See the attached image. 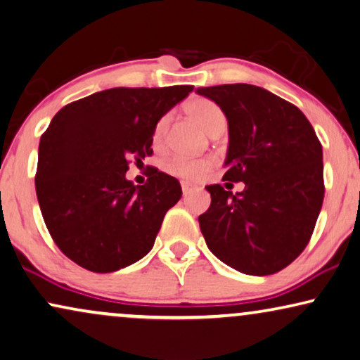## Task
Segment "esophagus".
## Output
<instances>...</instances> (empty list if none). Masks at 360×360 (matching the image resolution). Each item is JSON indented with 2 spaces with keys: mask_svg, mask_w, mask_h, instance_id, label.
<instances>
[{
  "mask_svg": "<svg viewBox=\"0 0 360 360\" xmlns=\"http://www.w3.org/2000/svg\"><path fill=\"white\" fill-rule=\"evenodd\" d=\"M181 187H182V194L184 195H187L192 191V186L189 184V182H181Z\"/></svg>",
  "mask_w": 360,
  "mask_h": 360,
  "instance_id": "esophagus-1",
  "label": "esophagus"
}]
</instances>
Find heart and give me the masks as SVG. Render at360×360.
<instances>
[{"label": "heart", "mask_w": 360, "mask_h": 360, "mask_svg": "<svg viewBox=\"0 0 360 360\" xmlns=\"http://www.w3.org/2000/svg\"><path fill=\"white\" fill-rule=\"evenodd\" d=\"M184 112L199 124L207 134L212 135L217 130L225 127V114L221 108L212 99L207 98H192L184 104ZM169 127V115H163L158 119L153 129V143H163L166 131ZM214 168V160L210 156H199V158H191V156H173L166 163V171L176 178L184 181H199Z\"/></svg>", "instance_id": "obj_1"}]
</instances>
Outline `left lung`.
<instances>
[{
    "mask_svg": "<svg viewBox=\"0 0 360 360\" xmlns=\"http://www.w3.org/2000/svg\"><path fill=\"white\" fill-rule=\"evenodd\" d=\"M197 93L219 104L229 119L224 181L245 182L238 194L220 184L205 187L212 202L199 217L202 235L233 269L276 274L305 250L320 215V140L297 105L259 86L220 84Z\"/></svg>",
    "mask_w": 360,
    "mask_h": 360,
    "instance_id": "8db88e82",
    "label": "left lung"
}]
</instances>
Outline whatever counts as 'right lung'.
Returning <instances> with one entry per match:
<instances>
[{"mask_svg":"<svg viewBox=\"0 0 360 360\" xmlns=\"http://www.w3.org/2000/svg\"><path fill=\"white\" fill-rule=\"evenodd\" d=\"M194 86L112 88L58 110L40 136L35 192L65 256L91 272L141 259L181 199L179 181L151 166L143 186L125 179L130 160L153 155L160 117Z\"/></svg>","mask_w":360,"mask_h":360,"instance_id":"obj_1","label":"right lung"}]
</instances>
